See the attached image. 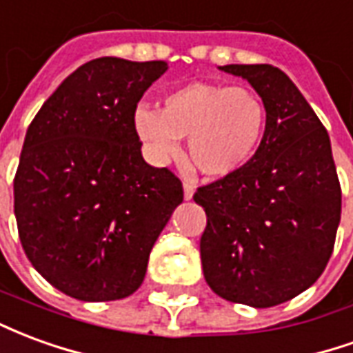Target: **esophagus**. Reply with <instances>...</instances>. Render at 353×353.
Masks as SVG:
<instances>
[{"mask_svg": "<svg viewBox=\"0 0 353 353\" xmlns=\"http://www.w3.org/2000/svg\"><path fill=\"white\" fill-rule=\"evenodd\" d=\"M192 194H194V185L189 183V181H185V183H183V196H185V200H191Z\"/></svg>", "mask_w": 353, "mask_h": 353, "instance_id": "esophagus-1", "label": "esophagus"}]
</instances>
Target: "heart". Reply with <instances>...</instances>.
<instances>
[{"label": "heart", "mask_w": 353, "mask_h": 353, "mask_svg": "<svg viewBox=\"0 0 353 353\" xmlns=\"http://www.w3.org/2000/svg\"><path fill=\"white\" fill-rule=\"evenodd\" d=\"M265 100L245 87L189 83L164 96L162 109L139 103L132 124L149 157L166 162L187 138L189 161L208 177L236 174L252 161L265 138Z\"/></svg>", "instance_id": "heart-1"}]
</instances>
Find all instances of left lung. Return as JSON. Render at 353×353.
Segmentation results:
<instances>
[{
  "instance_id": "obj_1",
  "label": "left lung",
  "mask_w": 353,
  "mask_h": 353,
  "mask_svg": "<svg viewBox=\"0 0 353 353\" xmlns=\"http://www.w3.org/2000/svg\"><path fill=\"white\" fill-rule=\"evenodd\" d=\"M219 70L255 88L268 121L252 161L192 196L208 217L202 270L223 299L268 308L301 295L325 270L341 223V183L329 134L285 73L270 64Z\"/></svg>"
}]
</instances>
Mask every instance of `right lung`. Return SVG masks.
Listing matches in <instances>:
<instances>
[{
    "mask_svg": "<svg viewBox=\"0 0 353 353\" xmlns=\"http://www.w3.org/2000/svg\"><path fill=\"white\" fill-rule=\"evenodd\" d=\"M166 70L162 60H90L28 128L14 176L20 242L35 270L73 299L132 295L183 202L181 181L143 161L132 124L143 92Z\"/></svg>",
    "mask_w": 353,
    "mask_h": 353,
    "instance_id": "obj_1",
    "label": "right lung"
}]
</instances>
